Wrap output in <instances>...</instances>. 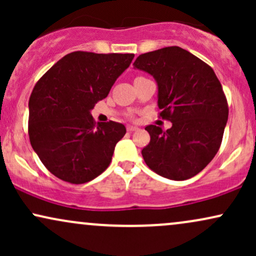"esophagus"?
Masks as SVG:
<instances>
[{
  "label": "esophagus",
  "instance_id": "esophagus-1",
  "mask_svg": "<svg viewBox=\"0 0 256 256\" xmlns=\"http://www.w3.org/2000/svg\"><path fill=\"white\" fill-rule=\"evenodd\" d=\"M138 128H136V126H128V132H134V131H137Z\"/></svg>",
  "mask_w": 256,
  "mask_h": 256
}]
</instances>
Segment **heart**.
<instances>
[{
    "instance_id": "obj_1",
    "label": "heart",
    "mask_w": 256,
    "mask_h": 256,
    "mask_svg": "<svg viewBox=\"0 0 256 256\" xmlns=\"http://www.w3.org/2000/svg\"><path fill=\"white\" fill-rule=\"evenodd\" d=\"M140 78H144V77H137L136 79H140ZM136 79H134V80H136Z\"/></svg>"
}]
</instances>
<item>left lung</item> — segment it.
Masks as SVG:
<instances>
[{"instance_id":"obj_1","label":"left lung","mask_w":256,"mask_h":256,"mask_svg":"<svg viewBox=\"0 0 256 256\" xmlns=\"http://www.w3.org/2000/svg\"><path fill=\"white\" fill-rule=\"evenodd\" d=\"M134 64L155 78L158 116L172 122L166 131L146 128L150 134L142 149L146 166L172 180L194 177L218 152L228 122V100L218 77L210 64L179 46L140 54Z\"/></svg>"}]
</instances>
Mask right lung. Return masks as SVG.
Listing matches in <instances>:
<instances>
[{
    "label": "right lung",
    "instance_id": "add662e5",
    "mask_svg": "<svg viewBox=\"0 0 256 256\" xmlns=\"http://www.w3.org/2000/svg\"><path fill=\"white\" fill-rule=\"evenodd\" d=\"M134 56L70 52L34 85L28 100V137L40 160L55 177L84 184L110 166L126 128L112 120L96 124L90 110L107 98Z\"/></svg>",
    "mask_w": 256,
    "mask_h": 256
}]
</instances>
